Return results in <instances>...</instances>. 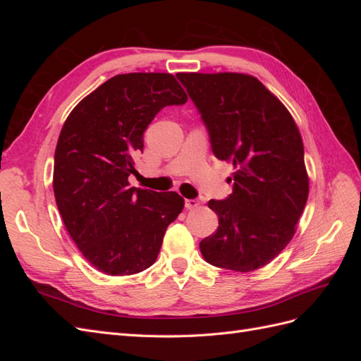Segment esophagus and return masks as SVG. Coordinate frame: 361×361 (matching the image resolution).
Returning <instances> with one entry per match:
<instances>
[{"label": "esophagus", "instance_id": "esophagus-1", "mask_svg": "<svg viewBox=\"0 0 361 361\" xmlns=\"http://www.w3.org/2000/svg\"><path fill=\"white\" fill-rule=\"evenodd\" d=\"M199 200H195V199H187L185 200V207H187V209H197L199 207Z\"/></svg>", "mask_w": 361, "mask_h": 361}]
</instances>
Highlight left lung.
Segmentation results:
<instances>
[{
  "label": "left lung",
  "instance_id": "left-lung-1",
  "mask_svg": "<svg viewBox=\"0 0 361 361\" xmlns=\"http://www.w3.org/2000/svg\"><path fill=\"white\" fill-rule=\"evenodd\" d=\"M176 76L202 114L214 155L235 167L233 192L207 203L218 228L200 243L202 255L207 264L239 272L265 267L289 244L309 197L298 126L255 76Z\"/></svg>",
  "mask_w": 361,
  "mask_h": 361
}]
</instances>
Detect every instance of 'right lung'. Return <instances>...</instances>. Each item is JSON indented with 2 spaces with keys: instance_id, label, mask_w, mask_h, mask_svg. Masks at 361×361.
Returning a JSON list of instances; mask_svg holds the SVG:
<instances>
[{
  "instance_id": "add662e5",
  "label": "right lung",
  "mask_w": 361,
  "mask_h": 361,
  "mask_svg": "<svg viewBox=\"0 0 361 361\" xmlns=\"http://www.w3.org/2000/svg\"><path fill=\"white\" fill-rule=\"evenodd\" d=\"M187 93L171 73H123L97 87L64 122L54 157V195L82 256L108 276H130L158 257L183 209L178 192L130 187L143 134Z\"/></svg>"
}]
</instances>
